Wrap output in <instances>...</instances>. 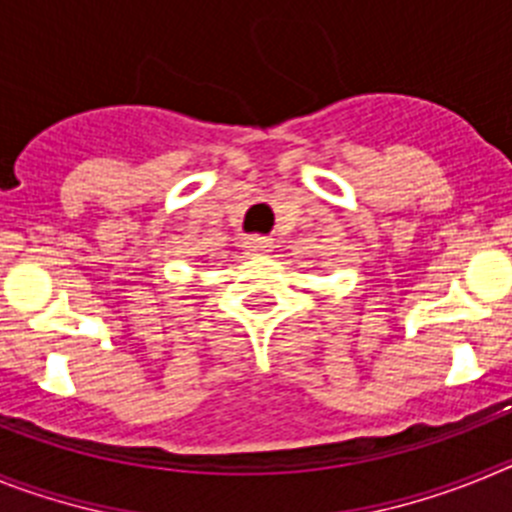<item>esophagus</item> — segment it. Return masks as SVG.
I'll return each mask as SVG.
<instances>
[{"label": "esophagus", "mask_w": 512, "mask_h": 512, "mask_svg": "<svg viewBox=\"0 0 512 512\" xmlns=\"http://www.w3.org/2000/svg\"><path fill=\"white\" fill-rule=\"evenodd\" d=\"M243 248H246V253H251V256H261V253H269L271 248H274V241L266 238V235H248L246 241H243Z\"/></svg>", "instance_id": "34e87169"}]
</instances>
